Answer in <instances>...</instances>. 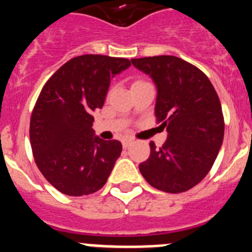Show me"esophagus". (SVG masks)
<instances>
[{"label": "esophagus", "instance_id": "esophagus-1", "mask_svg": "<svg viewBox=\"0 0 252 252\" xmlns=\"http://www.w3.org/2000/svg\"><path fill=\"white\" fill-rule=\"evenodd\" d=\"M132 143H133V139H130V138L123 139V147L124 148L129 147V146H130V144H132Z\"/></svg>", "mask_w": 252, "mask_h": 252}]
</instances>
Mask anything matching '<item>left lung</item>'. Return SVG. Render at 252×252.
Returning <instances> with one entry per match:
<instances>
[{"label":"left lung","instance_id":"obj_1","mask_svg":"<svg viewBox=\"0 0 252 252\" xmlns=\"http://www.w3.org/2000/svg\"><path fill=\"white\" fill-rule=\"evenodd\" d=\"M157 87V123L167 130L162 147L151 142V155L139 171L161 191H187L207 176L224 134L222 106L209 78L195 65L174 56L133 58Z\"/></svg>","mask_w":252,"mask_h":252}]
</instances>
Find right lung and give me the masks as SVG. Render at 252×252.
<instances>
[{"label":"right lung","instance_id":"right-lung-1","mask_svg":"<svg viewBox=\"0 0 252 252\" xmlns=\"http://www.w3.org/2000/svg\"><path fill=\"white\" fill-rule=\"evenodd\" d=\"M129 65L117 57H74L41 89L30 119L32 155L43 176L65 195L101 189L119 158L122 143L95 135L91 113L102 108L111 78Z\"/></svg>","mask_w":252,"mask_h":252}]
</instances>
